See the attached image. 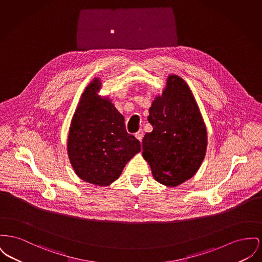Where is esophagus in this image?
Returning a JSON list of instances; mask_svg holds the SVG:
<instances>
[{"instance_id": "obj_1", "label": "esophagus", "mask_w": 262, "mask_h": 262, "mask_svg": "<svg viewBox=\"0 0 262 262\" xmlns=\"http://www.w3.org/2000/svg\"><path fill=\"white\" fill-rule=\"evenodd\" d=\"M136 138L139 139V141H141L142 140V138H143V130L142 129H139L138 133H136Z\"/></svg>"}]
</instances>
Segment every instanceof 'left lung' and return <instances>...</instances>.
<instances>
[{
  "label": "left lung",
  "instance_id": "left-lung-1",
  "mask_svg": "<svg viewBox=\"0 0 262 262\" xmlns=\"http://www.w3.org/2000/svg\"><path fill=\"white\" fill-rule=\"evenodd\" d=\"M154 126L142 139V155L154 179L174 187L200 168L207 149V129L200 110L184 80L171 75L161 97L149 108Z\"/></svg>",
  "mask_w": 262,
  "mask_h": 262
}]
</instances>
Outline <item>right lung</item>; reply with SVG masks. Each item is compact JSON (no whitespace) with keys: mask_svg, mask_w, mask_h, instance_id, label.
Here are the masks:
<instances>
[{"mask_svg":"<svg viewBox=\"0 0 262 262\" xmlns=\"http://www.w3.org/2000/svg\"><path fill=\"white\" fill-rule=\"evenodd\" d=\"M100 88V81L95 79L82 94L70 125L67 151L82 180L108 186L140 151V142L127 134L123 115L111 101L97 94Z\"/></svg>","mask_w":262,"mask_h":262,"instance_id":"obj_1","label":"right lung"}]
</instances>
